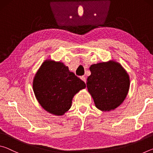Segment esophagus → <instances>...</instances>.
<instances>
[{
  "instance_id": "obj_1",
  "label": "esophagus",
  "mask_w": 153,
  "mask_h": 153,
  "mask_svg": "<svg viewBox=\"0 0 153 153\" xmlns=\"http://www.w3.org/2000/svg\"><path fill=\"white\" fill-rule=\"evenodd\" d=\"M80 78H81V79L83 80V81H84L85 83H86V77H85V76H82V77H80Z\"/></svg>"
}]
</instances>
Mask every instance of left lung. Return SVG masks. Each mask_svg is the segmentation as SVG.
<instances>
[{
  "instance_id": "8db88e82",
  "label": "left lung",
  "mask_w": 153,
  "mask_h": 153,
  "mask_svg": "<svg viewBox=\"0 0 153 153\" xmlns=\"http://www.w3.org/2000/svg\"><path fill=\"white\" fill-rule=\"evenodd\" d=\"M87 88L96 107L101 111L115 109L128 94L129 79L121 65L114 61L92 65Z\"/></svg>"
}]
</instances>
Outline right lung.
Here are the masks:
<instances>
[{"label": "right lung", "instance_id": "1", "mask_svg": "<svg viewBox=\"0 0 153 153\" xmlns=\"http://www.w3.org/2000/svg\"><path fill=\"white\" fill-rule=\"evenodd\" d=\"M86 84L61 62L46 61L33 82V89L41 106L48 112L62 115L70 108L72 98Z\"/></svg>", "mask_w": 153, "mask_h": 153}]
</instances>
